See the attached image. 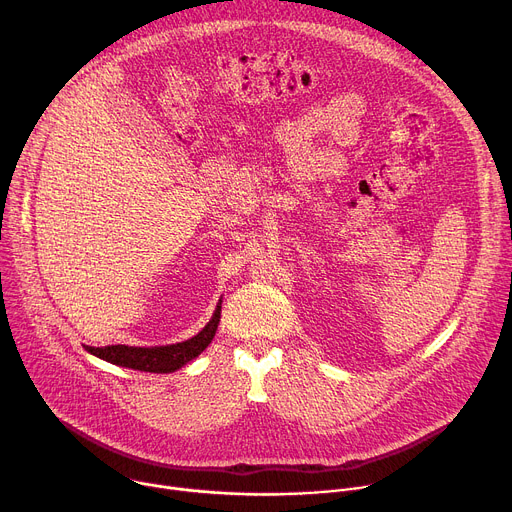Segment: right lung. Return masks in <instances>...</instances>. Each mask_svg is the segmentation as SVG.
Instances as JSON below:
<instances>
[{
	"label": "right lung",
	"mask_w": 512,
	"mask_h": 512,
	"mask_svg": "<svg viewBox=\"0 0 512 512\" xmlns=\"http://www.w3.org/2000/svg\"><path fill=\"white\" fill-rule=\"evenodd\" d=\"M220 322V306L206 327L192 339L167 345V347H128V345H108V347H85L89 353H94L100 359L110 363L138 369V371H151V374H169L183 367L194 357H198L214 339L216 329Z\"/></svg>",
	"instance_id": "add662e5"
}]
</instances>
